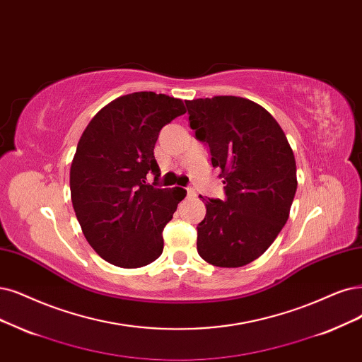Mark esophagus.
<instances>
[{"label":"esophagus","instance_id":"obj_1","mask_svg":"<svg viewBox=\"0 0 362 362\" xmlns=\"http://www.w3.org/2000/svg\"><path fill=\"white\" fill-rule=\"evenodd\" d=\"M186 195H188V198H194L197 195L195 189L194 188H186Z\"/></svg>","mask_w":362,"mask_h":362}]
</instances>
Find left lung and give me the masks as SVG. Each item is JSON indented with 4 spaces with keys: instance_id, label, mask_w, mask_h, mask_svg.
<instances>
[{
    "instance_id": "8db88e82",
    "label": "left lung",
    "mask_w": 362,
    "mask_h": 362,
    "mask_svg": "<svg viewBox=\"0 0 362 362\" xmlns=\"http://www.w3.org/2000/svg\"><path fill=\"white\" fill-rule=\"evenodd\" d=\"M186 107L225 185V199L202 197L206 216L197 226V250L211 265L243 267L272 246L288 221L297 191L296 158L284 129L257 103L213 97Z\"/></svg>"
}]
</instances>
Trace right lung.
Returning <instances> with one entry per match:
<instances>
[{
    "label": "right lung",
    "instance_id": "right-lung-1",
    "mask_svg": "<svg viewBox=\"0 0 362 362\" xmlns=\"http://www.w3.org/2000/svg\"><path fill=\"white\" fill-rule=\"evenodd\" d=\"M185 113L182 100L134 92L107 104L80 137L71 202L88 243L107 262L139 269L163 253V231L186 191L158 185L153 147L160 129Z\"/></svg>",
    "mask_w": 362,
    "mask_h": 362
}]
</instances>
